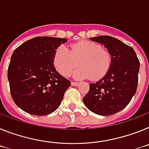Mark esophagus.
Listing matches in <instances>:
<instances>
[{
  "mask_svg": "<svg viewBox=\"0 0 149 149\" xmlns=\"http://www.w3.org/2000/svg\"><path fill=\"white\" fill-rule=\"evenodd\" d=\"M71 85H73V86H77V85H79V82H71Z\"/></svg>",
  "mask_w": 149,
  "mask_h": 149,
  "instance_id": "obj_1",
  "label": "esophagus"
}]
</instances>
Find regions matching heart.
Returning <instances> with one entry per match:
<instances>
[{
  "mask_svg": "<svg viewBox=\"0 0 149 149\" xmlns=\"http://www.w3.org/2000/svg\"><path fill=\"white\" fill-rule=\"evenodd\" d=\"M110 52L103 49L101 45L88 40L72 44L68 49L59 46L55 51L53 63L55 68L64 76H69L77 66L80 67L73 73V77L84 79L91 77L98 80L107 74L112 64Z\"/></svg>",
  "mask_w": 149,
  "mask_h": 149,
  "instance_id": "1",
  "label": "heart"
}]
</instances>
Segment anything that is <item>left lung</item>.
I'll use <instances>...</instances> for the list:
<instances>
[{
    "instance_id": "1",
    "label": "left lung",
    "mask_w": 149,
    "mask_h": 149,
    "mask_svg": "<svg viewBox=\"0 0 149 149\" xmlns=\"http://www.w3.org/2000/svg\"><path fill=\"white\" fill-rule=\"evenodd\" d=\"M107 48L112 55V64L103 78L91 83L83 103L89 110L100 116H111L128 105L136 94L139 61L135 51L110 36L90 38Z\"/></svg>"
}]
</instances>
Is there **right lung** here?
Listing matches in <instances>:
<instances>
[{"mask_svg":"<svg viewBox=\"0 0 149 149\" xmlns=\"http://www.w3.org/2000/svg\"><path fill=\"white\" fill-rule=\"evenodd\" d=\"M67 39L37 37L14 50L8 67L10 93L23 111L34 116H46L61 105L70 81L54 67L58 47Z\"/></svg>","mask_w":149,"mask_h":149,"instance_id":"obj_1","label":"right lung"}]
</instances>
